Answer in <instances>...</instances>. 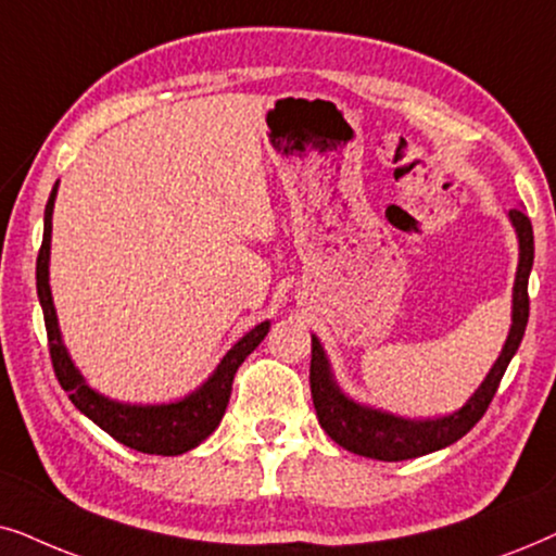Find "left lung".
Masks as SVG:
<instances>
[{
    "mask_svg": "<svg viewBox=\"0 0 556 556\" xmlns=\"http://www.w3.org/2000/svg\"><path fill=\"white\" fill-rule=\"evenodd\" d=\"M510 224L519 236V269H516L514 282V309H510V330L506 345L485 381L480 383L465 406L438 419H404L396 414L364 406L345 396L332 379L330 364L325 358L320 340L313 336V361H309V391H313V404L317 412V421L328 432L330 440H336L348 453L371 457V460L399 463L421 457L434 450L453 445L483 417L488 404L493 402L498 383L506 374V368L519 351L523 330L529 323V274L534 266V228L521 208L508 211Z\"/></svg>",
    "mask_w": 556,
    "mask_h": 556,
    "instance_id": "obj_1",
    "label": "left lung"
}]
</instances>
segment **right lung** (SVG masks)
Here are the masks:
<instances>
[{
  "instance_id": "add662e5",
  "label": "right lung",
  "mask_w": 556,
  "mask_h": 556,
  "mask_svg": "<svg viewBox=\"0 0 556 556\" xmlns=\"http://www.w3.org/2000/svg\"><path fill=\"white\" fill-rule=\"evenodd\" d=\"M55 192H50L46 205V231H42V247L37 254V298H40L42 315H46L48 345L50 358H53V371L61 381V387L68 391V399L76 404L78 412H84L88 419L96 421L103 432L122 445H127L137 453L147 455H182L188 450L198 447L208 438L224 419V412L231 399L233 376L243 364V358L262 343L269 332V320L256 325L254 330L247 332L231 351L224 355L216 371L201 389L192 391L180 402L173 404H122L111 402L101 396L99 391L88 387L84 376L73 366L68 351L61 340V328H58V315L50 294L48 266H50V231H53V205Z\"/></svg>"
}]
</instances>
